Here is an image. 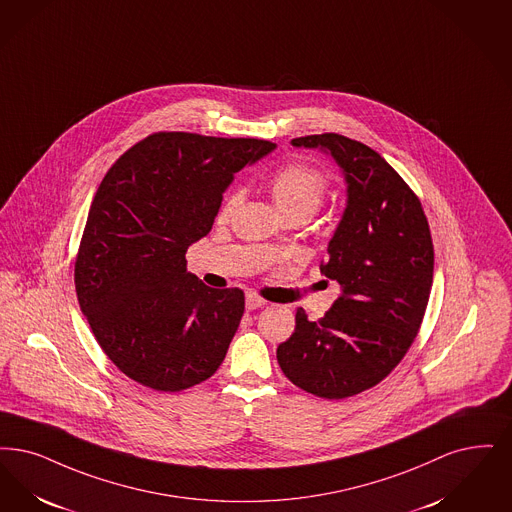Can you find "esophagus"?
Masks as SVG:
<instances>
[{"mask_svg": "<svg viewBox=\"0 0 512 512\" xmlns=\"http://www.w3.org/2000/svg\"><path fill=\"white\" fill-rule=\"evenodd\" d=\"M266 301L257 295V293H247L246 295V308L247 310H255V308L265 307Z\"/></svg>", "mask_w": 512, "mask_h": 512, "instance_id": "1", "label": "esophagus"}]
</instances>
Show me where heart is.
<instances>
[{
  "label": "heart",
  "instance_id": "heart-1",
  "mask_svg": "<svg viewBox=\"0 0 512 512\" xmlns=\"http://www.w3.org/2000/svg\"><path fill=\"white\" fill-rule=\"evenodd\" d=\"M268 190L276 207L284 217L310 219L328 196V175L312 165L287 164L278 169L270 181ZM244 192L240 188L228 192L219 207V219H226L238 205L242 204Z\"/></svg>",
  "mask_w": 512,
  "mask_h": 512
}]
</instances>
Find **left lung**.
Returning a JSON list of instances; mask_svg holds the SVG:
<instances>
[{
	"instance_id": "8db88e82",
	"label": "left lung",
	"mask_w": 512,
	"mask_h": 512,
	"mask_svg": "<svg viewBox=\"0 0 512 512\" xmlns=\"http://www.w3.org/2000/svg\"><path fill=\"white\" fill-rule=\"evenodd\" d=\"M291 143L328 150L348 200L320 266L341 297L316 322L297 308L276 358L295 387L341 400L381 383L406 356L429 303L434 246L417 194L373 148L339 133Z\"/></svg>"
}]
</instances>
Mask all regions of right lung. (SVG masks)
<instances>
[{
    "instance_id": "1",
    "label": "right lung",
    "mask_w": 512,
    "mask_h": 512,
    "mask_svg": "<svg viewBox=\"0 0 512 512\" xmlns=\"http://www.w3.org/2000/svg\"><path fill=\"white\" fill-rule=\"evenodd\" d=\"M261 139L158 131L106 171L74 265L78 303L110 362L139 385L179 392L209 379L244 316L240 287L186 272L234 173L272 152Z\"/></svg>"
}]
</instances>
